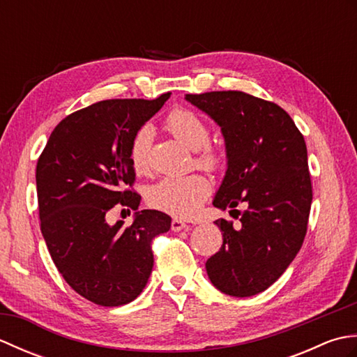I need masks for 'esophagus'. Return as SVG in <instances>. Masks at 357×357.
I'll list each match as a JSON object with an SVG mask.
<instances>
[{"instance_id":"esophagus-1","label":"esophagus","mask_w":357,"mask_h":357,"mask_svg":"<svg viewBox=\"0 0 357 357\" xmlns=\"http://www.w3.org/2000/svg\"><path fill=\"white\" fill-rule=\"evenodd\" d=\"M185 229H188V225L184 221H181V219H173V221H172V230L173 231H183Z\"/></svg>"}]
</instances>
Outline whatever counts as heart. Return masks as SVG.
Returning a JSON list of instances; mask_svg holds the SVG:
<instances>
[{"mask_svg":"<svg viewBox=\"0 0 357 357\" xmlns=\"http://www.w3.org/2000/svg\"><path fill=\"white\" fill-rule=\"evenodd\" d=\"M165 128L185 149L195 153L196 165L213 170L221 164V153L210 142V128L196 113L178 109L165 121ZM153 130L142 126L135 133L130 146V161L136 172H147L150 167V146ZM210 183L201 174L184 178H162L147 188V202L151 207L174 218H192L202 207L210 195Z\"/></svg>","mask_w":357,"mask_h":357,"instance_id":"heart-1","label":"heart"}]
</instances>
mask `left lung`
<instances>
[{"label":"left lung","instance_id":"1","mask_svg":"<svg viewBox=\"0 0 357 357\" xmlns=\"http://www.w3.org/2000/svg\"><path fill=\"white\" fill-rule=\"evenodd\" d=\"M185 100L224 136L227 170L213 206L241 215V229L215 222L222 247L206 262L207 275L219 291L248 298L275 284L304 242L313 199L304 136L278 104L238 90ZM238 203L248 207L242 214Z\"/></svg>","mask_w":357,"mask_h":357}]
</instances>
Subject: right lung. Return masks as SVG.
Here are the masks:
<instances>
[{
    "label": "right lung",
    "instance_id": "obj_1",
    "mask_svg": "<svg viewBox=\"0 0 357 357\" xmlns=\"http://www.w3.org/2000/svg\"><path fill=\"white\" fill-rule=\"evenodd\" d=\"M156 100H109L59 123L36 164L41 233L66 282L102 307L135 301L153 268L151 239L170 230L172 218L136 211L132 225H110L105 215L121 204L138 210L130 146L135 133L158 113Z\"/></svg>",
    "mask_w": 357,
    "mask_h": 357
}]
</instances>
